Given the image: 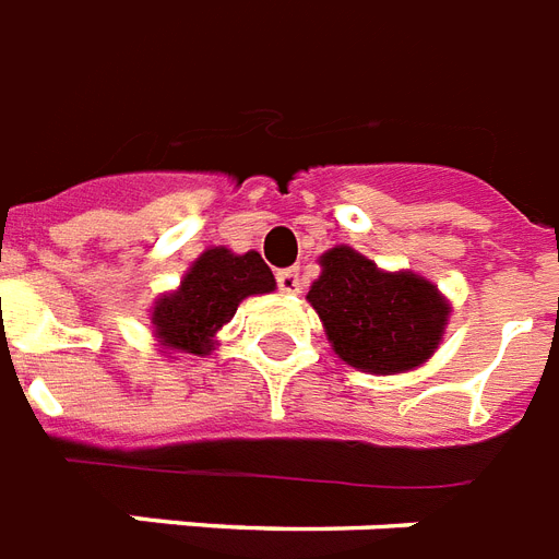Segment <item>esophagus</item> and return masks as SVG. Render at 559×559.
<instances>
[{
  "label": "esophagus",
  "instance_id": "esophagus-1",
  "mask_svg": "<svg viewBox=\"0 0 559 559\" xmlns=\"http://www.w3.org/2000/svg\"><path fill=\"white\" fill-rule=\"evenodd\" d=\"M276 288L283 294H300V271H297V267H283V271H276Z\"/></svg>",
  "mask_w": 559,
  "mask_h": 559
}]
</instances>
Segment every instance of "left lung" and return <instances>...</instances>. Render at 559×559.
Returning <instances> with one entry per match:
<instances>
[{"instance_id":"obj_1","label":"left lung","mask_w":559,"mask_h":559,"mask_svg":"<svg viewBox=\"0 0 559 559\" xmlns=\"http://www.w3.org/2000/svg\"><path fill=\"white\" fill-rule=\"evenodd\" d=\"M320 265L323 274L311 285L308 302L346 364L392 374L436 352L448 323V302L436 285L409 271L383 274L346 245L323 253Z\"/></svg>"}]
</instances>
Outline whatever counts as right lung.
Returning <instances> with one entry per match:
<instances>
[{"instance_id": "obj_1", "label": "right lung", "mask_w": 559, "mask_h": 559, "mask_svg": "<svg viewBox=\"0 0 559 559\" xmlns=\"http://www.w3.org/2000/svg\"><path fill=\"white\" fill-rule=\"evenodd\" d=\"M274 285L271 267L257 251L242 257L227 248L204 251L181 280V288L155 306V334L169 349L204 355L210 337L236 314V306L251 294L274 292Z\"/></svg>"}]
</instances>
